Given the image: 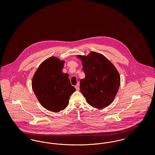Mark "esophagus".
Listing matches in <instances>:
<instances>
[{
	"instance_id": "34e87169",
	"label": "esophagus",
	"mask_w": 155,
	"mask_h": 155,
	"mask_svg": "<svg viewBox=\"0 0 155 155\" xmlns=\"http://www.w3.org/2000/svg\"><path fill=\"white\" fill-rule=\"evenodd\" d=\"M75 88L77 91H79V90H80V86H79V84H77V85H75Z\"/></svg>"
}]
</instances>
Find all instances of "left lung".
I'll use <instances>...</instances> for the list:
<instances>
[{
    "instance_id": "8db88e82",
    "label": "left lung",
    "mask_w": 155,
    "mask_h": 155,
    "mask_svg": "<svg viewBox=\"0 0 155 155\" xmlns=\"http://www.w3.org/2000/svg\"><path fill=\"white\" fill-rule=\"evenodd\" d=\"M85 78L80 81V91L87 102L103 109L113 102L120 85V76L114 66L103 54L91 52L78 55Z\"/></svg>"
}]
</instances>
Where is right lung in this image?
Returning a JSON list of instances; mask_svg holds the SVG:
<instances>
[{"instance_id": "add662e5", "label": "right lung", "mask_w": 155, "mask_h": 155, "mask_svg": "<svg viewBox=\"0 0 155 155\" xmlns=\"http://www.w3.org/2000/svg\"><path fill=\"white\" fill-rule=\"evenodd\" d=\"M64 61L51 57L38 68L32 81V87L40 103L48 110L59 112L69 103L75 88L71 85L68 74L63 73Z\"/></svg>"}]
</instances>
